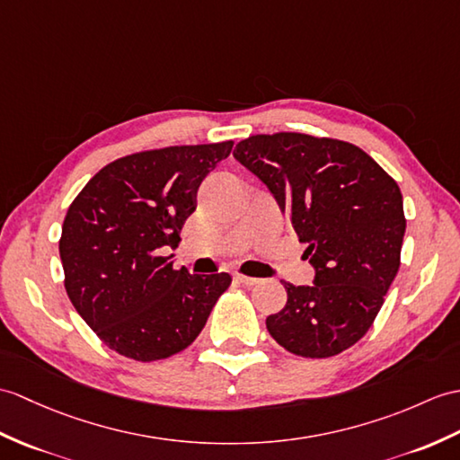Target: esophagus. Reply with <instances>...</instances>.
Returning <instances> with one entry per match:
<instances>
[{
  "mask_svg": "<svg viewBox=\"0 0 460 460\" xmlns=\"http://www.w3.org/2000/svg\"><path fill=\"white\" fill-rule=\"evenodd\" d=\"M234 280H237L239 284L243 286H256L259 284V279H252V276H244V274H234Z\"/></svg>",
  "mask_w": 460,
  "mask_h": 460,
  "instance_id": "obj_1",
  "label": "esophagus"
}]
</instances>
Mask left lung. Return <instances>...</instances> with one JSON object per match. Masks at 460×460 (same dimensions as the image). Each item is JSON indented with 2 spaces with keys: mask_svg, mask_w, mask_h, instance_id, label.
I'll list each match as a JSON object with an SVG mask.
<instances>
[{
  "mask_svg": "<svg viewBox=\"0 0 460 460\" xmlns=\"http://www.w3.org/2000/svg\"><path fill=\"white\" fill-rule=\"evenodd\" d=\"M233 156L272 191L315 269L312 286L284 282L288 302L266 329L297 357L339 355L365 337L400 269L396 180L362 148L304 133L252 135Z\"/></svg>",
  "mask_w": 460,
  "mask_h": 460,
  "instance_id": "obj_1",
  "label": "left lung"
}]
</instances>
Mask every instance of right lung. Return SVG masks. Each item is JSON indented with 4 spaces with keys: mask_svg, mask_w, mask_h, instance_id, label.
<instances>
[{
    "mask_svg": "<svg viewBox=\"0 0 460 460\" xmlns=\"http://www.w3.org/2000/svg\"><path fill=\"white\" fill-rule=\"evenodd\" d=\"M233 141L117 158L72 201L58 243L72 305L105 345L151 362L196 341L227 290V272L176 270L172 254L204 178Z\"/></svg>",
    "mask_w": 460,
    "mask_h": 460,
    "instance_id": "right-lung-1",
    "label": "right lung"
}]
</instances>
